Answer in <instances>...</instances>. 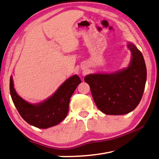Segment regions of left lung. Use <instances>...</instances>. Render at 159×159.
Wrapping results in <instances>:
<instances>
[{
    "label": "left lung",
    "instance_id": "left-lung-1",
    "mask_svg": "<svg viewBox=\"0 0 159 159\" xmlns=\"http://www.w3.org/2000/svg\"><path fill=\"white\" fill-rule=\"evenodd\" d=\"M132 53L126 69L111 74L86 76L94 101L102 112L108 115H123L136 108L143 95L147 68L143 55L133 43L128 44Z\"/></svg>",
    "mask_w": 159,
    "mask_h": 159
}]
</instances>
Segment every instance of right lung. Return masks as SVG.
I'll use <instances>...</instances> for the list:
<instances>
[{"label": "right lung", "mask_w": 159, "mask_h": 159, "mask_svg": "<svg viewBox=\"0 0 159 159\" xmlns=\"http://www.w3.org/2000/svg\"><path fill=\"white\" fill-rule=\"evenodd\" d=\"M80 83V78L74 75L64 82L50 98L41 103L32 104L17 95L11 76L10 95L15 107L25 121L36 128L45 129L59 124L66 118L70 98Z\"/></svg>", "instance_id": "obj_1"}]
</instances>
